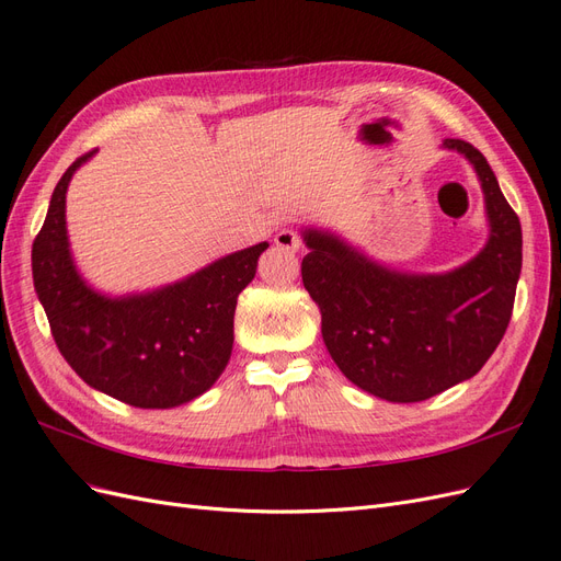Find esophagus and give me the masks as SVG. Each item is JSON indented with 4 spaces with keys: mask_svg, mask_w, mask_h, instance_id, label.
I'll list each match as a JSON object with an SVG mask.
<instances>
[{
    "mask_svg": "<svg viewBox=\"0 0 561 561\" xmlns=\"http://www.w3.org/2000/svg\"><path fill=\"white\" fill-rule=\"evenodd\" d=\"M274 243H276L280 250H290V252H297V250L301 248V239L297 236V231H293V229L278 231Z\"/></svg>",
    "mask_w": 561,
    "mask_h": 561,
    "instance_id": "34e87169",
    "label": "esophagus"
}]
</instances>
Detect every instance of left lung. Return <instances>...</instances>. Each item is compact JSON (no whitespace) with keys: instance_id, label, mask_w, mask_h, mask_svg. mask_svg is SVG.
<instances>
[{"instance_id":"1","label":"left lung","mask_w":561,"mask_h":561,"mask_svg":"<svg viewBox=\"0 0 561 561\" xmlns=\"http://www.w3.org/2000/svg\"><path fill=\"white\" fill-rule=\"evenodd\" d=\"M478 173L489 239L466 264L412 274L367 257L325 229L307 227L301 280L320 309L332 360L358 388L388 402H421L478 375L513 316L522 271L519 217L486 159L451 140Z\"/></svg>"}]
</instances>
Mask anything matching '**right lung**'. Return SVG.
<instances>
[{
    "label": "right lung",
    "instance_id": "add662e5",
    "mask_svg": "<svg viewBox=\"0 0 561 561\" xmlns=\"http://www.w3.org/2000/svg\"><path fill=\"white\" fill-rule=\"evenodd\" d=\"M77 159L56 184L32 245V278L62 358L91 388L142 410H171L203 396L233 348L236 299L268 243L231 252L147 293L105 295L79 274L65 222Z\"/></svg>",
    "mask_w": 561,
    "mask_h": 561
}]
</instances>
